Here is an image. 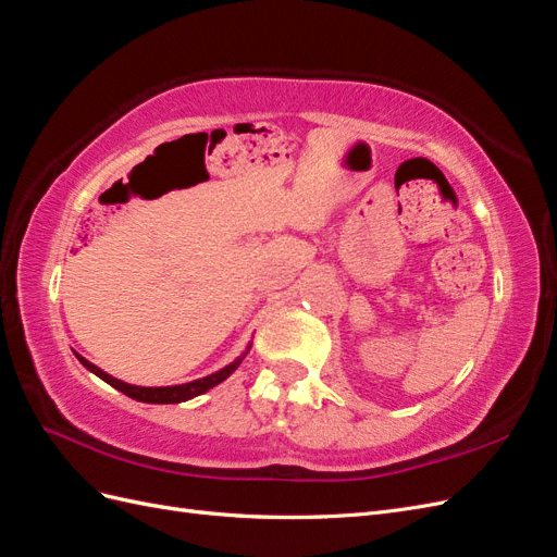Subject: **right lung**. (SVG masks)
<instances>
[{
  "mask_svg": "<svg viewBox=\"0 0 557 557\" xmlns=\"http://www.w3.org/2000/svg\"><path fill=\"white\" fill-rule=\"evenodd\" d=\"M250 350V344L246 346V350L242 352V356L225 364L223 369H218V372L205 376V379H197V381H190V383H181V385H160V387H146V385H132V383H125L121 379H115L111 374H107L104 369H99L97 364H92L90 360H86L83 356H78V352L74 350V356L78 358V362L88 369V372H92L95 376H99L102 381H107L109 385H113L115 391H121L123 395L137 399V401H146V404H178V401H188L197 395H205L207 391H211V387H215L218 383H223L234 369H237L242 364V360L246 358V352Z\"/></svg>",
  "mask_w": 557,
  "mask_h": 557,
  "instance_id": "add662e5",
  "label": "right lung"
}]
</instances>
